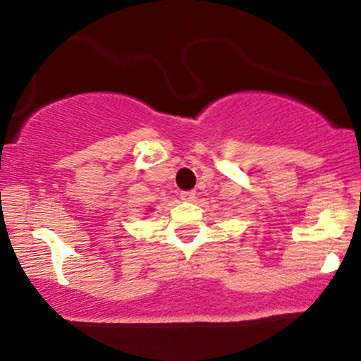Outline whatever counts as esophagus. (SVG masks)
<instances>
[{
  "instance_id": "obj_1",
  "label": "esophagus",
  "mask_w": 361,
  "mask_h": 361,
  "mask_svg": "<svg viewBox=\"0 0 361 361\" xmlns=\"http://www.w3.org/2000/svg\"><path fill=\"white\" fill-rule=\"evenodd\" d=\"M180 199L185 200V202H190V200L195 199V192H194V190H184V192H180Z\"/></svg>"
}]
</instances>
